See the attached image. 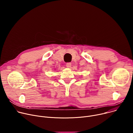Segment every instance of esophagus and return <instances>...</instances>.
<instances>
[{
	"label": "esophagus",
	"instance_id": "1",
	"mask_svg": "<svg viewBox=\"0 0 133 133\" xmlns=\"http://www.w3.org/2000/svg\"><path fill=\"white\" fill-rule=\"evenodd\" d=\"M71 66V64L70 63H66V66H67V67H70Z\"/></svg>",
	"mask_w": 133,
	"mask_h": 133
}]
</instances>
